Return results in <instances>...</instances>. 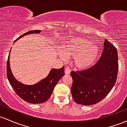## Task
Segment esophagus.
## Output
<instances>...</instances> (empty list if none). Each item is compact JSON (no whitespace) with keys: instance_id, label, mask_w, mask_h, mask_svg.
Masks as SVG:
<instances>
[{"instance_id":"34e87169","label":"esophagus","mask_w":127,"mask_h":127,"mask_svg":"<svg viewBox=\"0 0 127 127\" xmlns=\"http://www.w3.org/2000/svg\"><path fill=\"white\" fill-rule=\"evenodd\" d=\"M70 72H71L70 68H69V67H68V66H66V67L65 68V74H70Z\"/></svg>"}]
</instances>
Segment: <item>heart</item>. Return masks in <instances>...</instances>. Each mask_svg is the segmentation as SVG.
<instances>
[{
  "label": "heart",
  "instance_id": "heart-1",
  "mask_svg": "<svg viewBox=\"0 0 127 127\" xmlns=\"http://www.w3.org/2000/svg\"><path fill=\"white\" fill-rule=\"evenodd\" d=\"M86 43L85 39L75 37L62 45V51L65 55L74 56L75 65L79 68H87L92 65L97 56V48L95 45Z\"/></svg>",
  "mask_w": 127,
  "mask_h": 127
}]
</instances>
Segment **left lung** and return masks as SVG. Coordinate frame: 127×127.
<instances>
[{
	"mask_svg": "<svg viewBox=\"0 0 127 127\" xmlns=\"http://www.w3.org/2000/svg\"><path fill=\"white\" fill-rule=\"evenodd\" d=\"M118 50L105 39L102 55L88 69L72 71V96L76 103L91 105L102 100L114 87L118 73Z\"/></svg>",
	"mask_w": 127,
	"mask_h": 127,
	"instance_id": "8db88e82",
	"label": "left lung"
}]
</instances>
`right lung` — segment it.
Instances as JSON below:
<instances>
[{"label": "right lung", "instance_id": "right-lung-1", "mask_svg": "<svg viewBox=\"0 0 127 127\" xmlns=\"http://www.w3.org/2000/svg\"><path fill=\"white\" fill-rule=\"evenodd\" d=\"M41 30L30 31L21 35L15 42L20 37L29 34L39 33ZM9 54L6 65V75L8 79L15 92L21 99L31 103H42L47 101L52 94L54 87L60 79L64 75V66L60 69H52L48 76L39 82L32 85H27L20 83L13 77L9 67Z\"/></svg>", "mask_w": 127, "mask_h": 127}]
</instances>
